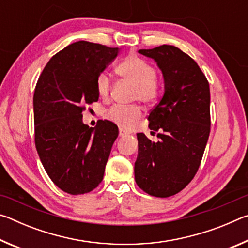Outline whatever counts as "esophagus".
Returning a JSON list of instances; mask_svg holds the SVG:
<instances>
[{"instance_id":"esophagus-1","label":"esophagus","mask_w":248,"mask_h":248,"mask_svg":"<svg viewBox=\"0 0 248 248\" xmlns=\"http://www.w3.org/2000/svg\"><path fill=\"white\" fill-rule=\"evenodd\" d=\"M128 134H129V132L125 131L124 129H123V128L119 129V137H124V136H128Z\"/></svg>"}]
</instances>
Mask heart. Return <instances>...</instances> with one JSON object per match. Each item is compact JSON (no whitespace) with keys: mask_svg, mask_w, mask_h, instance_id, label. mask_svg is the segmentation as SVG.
I'll return each instance as SVG.
<instances>
[{"mask_svg":"<svg viewBox=\"0 0 248 248\" xmlns=\"http://www.w3.org/2000/svg\"><path fill=\"white\" fill-rule=\"evenodd\" d=\"M116 73L134 86L132 99L144 104L155 102L161 94V83L155 77V70L148 61L139 57L130 56L118 64ZM111 90V82L106 73H100L96 78V91L102 98H107ZM107 117L121 128H130L141 117L138 105H115L107 111Z\"/></svg>","mask_w":248,"mask_h":248,"instance_id":"heart-1","label":"heart"}]
</instances>
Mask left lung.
I'll use <instances>...</instances> for the list:
<instances>
[{
	"instance_id": "1",
	"label": "left lung",
	"mask_w": 248,
	"mask_h": 248,
	"mask_svg": "<svg viewBox=\"0 0 248 248\" xmlns=\"http://www.w3.org/2000/svg\"><path fill=\"white\" fill-rule=\"evenodd\" d=\"M139 53L153 59L162 71L164 95L148 117L159 140L137 133L134 178L146 194L166 198L183 190L200 166L211 124L209 83L194 59L174 46Z\"/></svg>"
}]
</instances>
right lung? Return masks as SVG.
Wrapping results in <instances>:
<instances>
[{
    "label": "right lung",
    "instance_id": "obj_1",
    "mask_svg": "<svg viewBox=\"0 0 248 248\" xmlns=\"http://www.w3.org/2000/svg\"><path fill=\"white\" fill-rule=\"evenodd\" d=\"M119 48L78 41L50 59L33 94L35 144L50 179L70 195H83L102 183L118 127L99 120L83 124L85 105L97 102L96 78Z\"/></svg>",
    "mask_w": 248,
    "mask_h": 248
}]
</instances>
